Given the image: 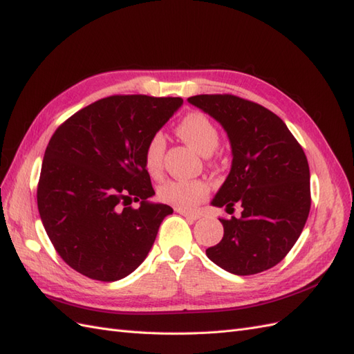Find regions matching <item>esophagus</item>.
I'll return each instance as SVG.
<instances>
[{"mask_svg": "<svg viewBox=\"0 0 354 354\" xmlns=\"http://www.w3.org/2000/svg\"><path fill=\"white\" fill-rule=\"evenodd\" d=\"M176 212L182 214V216H185V218H187V219H192V221H196V219H200V218H201V214H200V213L186 212V210H182V209H177Z\"/></svg>", "mask_w": 354, "mask_h": 354, "instance_id": "34e87169", "label": "esophagus"}]
</instances>
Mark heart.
Returning <instances> with one entry per match:
<instances>
[{
	"mask_svg": "<svg viewBox=\"0 0 354 354\" xmlns=\"http://www.w3.org/2000/svg\"><path fill=\"white\" fill-rule=\"evenodd\" d=\"M176 131L178 136L189 145L201 153L210 154L219 147L221 132L218 126L200 111H192L180 120ZM163 153H165V138L162 133H154L144 149V167L153 177L162 172ZM209 186L203 180H168L158 187L159 200L177 207V209H192L207 196Z\"/></svg>",
	"mask_w": 354,
	"mask_h": 354,
	"instance_id": "b5f03b06",
	"label": "heart"
}]
</instances>
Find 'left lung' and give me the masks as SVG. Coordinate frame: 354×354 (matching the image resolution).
<instances>
[{"instance_id": "left-lung-1", "label": "left lung", "mask_w": 354, "mask_h": 354, "mask_svg": "<svg viewBox=\"0 0 354 354\" xmlns=\"http://www.w3.org/2000/svg\"><path fill=\"white\" fill-rule=\"evenodd\" d=\"M222 124L232 153L230 174L212 204L242 216L219 219L223 237L205 249L230 273L246 277L283 260L304 230L311 209L309 165L304 149L282 120L255 102L232 94L187 99Z\"/></svg>"}]
</instances>
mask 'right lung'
<instances>
[{"label":"right lung","mask_w":354,"mask_h":354,"mask_svg":"<svg viewBox=\"0 0 354 354\" xmlns=\"http://www.w3.org/2000/svg\"><path fill=\"white\" fill-rule=\"evenodd\" d=\"M182 97L109 96L59 126L43 156L37 207L55 251L81 274L112 282L149 255L167 204L154 195L144 149ZM141 201L138 209L130 203Z\"/></svg>","instance_id":"right-lung-1"}]
</instances>
